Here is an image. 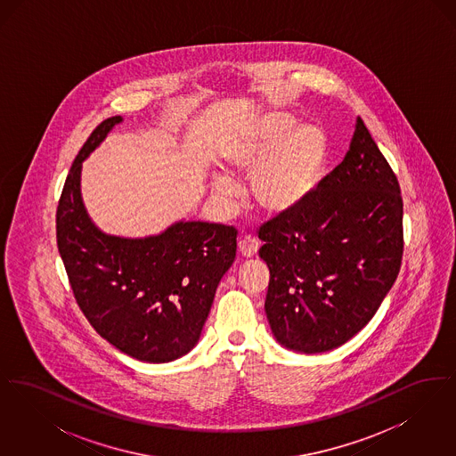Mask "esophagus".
Returning a JSON list of instances; mask_svg holds the SVG:
<instances>
[{
	"label": "esophagus",
	"mask_w": 456,
	"mask_h": 456,
	"mask_svg": "<svg viewBox=\"0 0 456 456\" xmlns=\"http://www.w3.org/2000/svg\"><path fill=\"white\" fill-rule=\"evenodd\" d=\"M238 249L244 258H253L260 249V242L253 236H244L238 242Z\"/></svg>",
	"instance_id": "34e87169"
}]
</instances>
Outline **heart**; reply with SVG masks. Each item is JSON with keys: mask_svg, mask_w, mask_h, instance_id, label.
Masks as SVG:
<instances>
[{"mask_svg": "<svg viewBox=\"0 0 456 456\" xmlns=\"http://www.w3.org/2000/svg\"><path fill=\"white\" fill-rule=\"evenodd\" d=\"M229 166L238 173L255 174L253 196L270 216L297 210L318 190L328 162V140L313 125H299L282 112L258 119L227 151ZM218 195L234 200V183L218 175Z\"/></svg>", "mask_w": 456, "mask_h": 456, "instance_id": "1", "label": "heart"}]
</instances>
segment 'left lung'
Segmentation results:
<instances>
[{"instance_id": "left-lung-1", "label": "left lung", "mask_w": 456, "mask_h": 456, "mask_svg": "<svg viewBox=\"0 0 456 456\" xmlns=\"http://www.w3.org/2000/svg\"><path fill=\"white\" fill-rule=\"evenodd\" d=\"M258 238L270 270L265 311L282 346L326 352L368 325L400 272L403 200L361 118L344 162Z\"/></svg>"}]
</instances>
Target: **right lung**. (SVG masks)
Segmentation results:
<instances>
[{"instance_id":"right-lung-1","label":"right lung","mask_w":456,"mask_h":456,"mask_svg":"<svg viewBox=\"0 0 456 456\" xmlns=\"http://www.w3.org/2000/svg\"><path fill=\"white\" fill-rule=\"evenodd\" d=\"M119 121L104 119L71 164L56 210L58 251L94 330L138 361L169 362L195 347L218 282L236 258L238 231L177 222L153 238L102 234L84 208L80 169Z\"/></svg>"}]
</instances>
